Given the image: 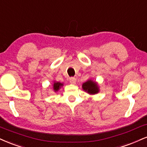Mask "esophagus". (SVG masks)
Returning a JSON list of instances; mask_svg holds the SVG:
<instances>
[{
	"label": "esophagus",
	"mask_w": 147,
	"mask_h": 147,
	"mask_svg": "<svg viewBox=\"0 0 147 147\" xmlns=\"http://www.w3.org/2000/svg\"><path fill=\"white\" fill-rule=\"evenodd\" d=\"M77 82V79L75 77H70V83L72 84H75Z\"/></svg>",
	"instance_id": "esophagus-1"
}]
</instances>
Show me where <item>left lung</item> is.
<instances>
[{"instance_id":"8db88e82","label":"left lung","mask_w":147,"mask_h":147,"mask_svg":"<svg viewBox=\"0 0 147 147\" xmlns=\"http://www.w3.org/2000/svg\"><path fill=\"white\" fill-rule=\"evenodd\" d=\"M82 88L85 92L90 94H95L99 92L98 84L95 81L91 80V79L84 83L82 85Z\"/></svg>"}]
</instances>
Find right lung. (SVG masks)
<instances>
[{
	"instance_id": "obj_1",
	"label": "right lung",
	"mask_w": 147,
	"mask_h": 147,
	"mask_svg": "<svg viewBox=\"0 0 147 147\" xmlns=\"http://www.w3.org/2000/svg\"><path fill=\"white\" fill-rule=\"evenodd\" d=\"M63 86V84L60 82H55L54 81V84H53V90L55 92H57L61 88L62 86Z\"/></svg>"
}]
</instances>
